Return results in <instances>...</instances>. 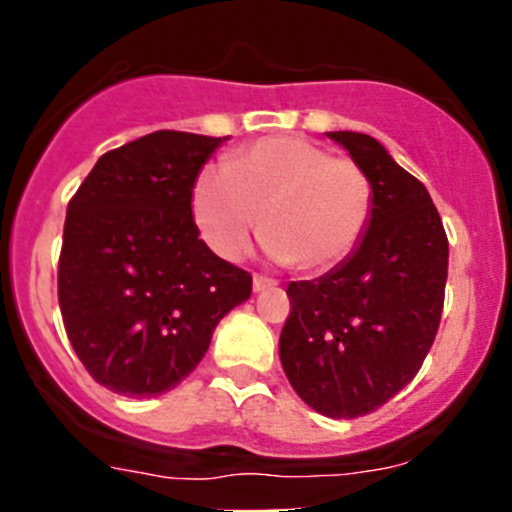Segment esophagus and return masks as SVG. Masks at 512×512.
<instances>
[{"label": "esophagus", "instance_id": "esophagus-1", "mask_svg": "<svg viewBox=\"0 0 512 512\" xmlns=\"http://www.w3.org/2000/svg\"><path fill=\"white\" fill-rule=\"evenodd\" d=\"M277 282L274 279H266V277H253V292H266V289H274Z\"/></svg>", "mask_w": 512, "mask_h": 512}]
</instances>
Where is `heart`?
I'll use <instances>...</instances> for the list:
<instances>
[{
    "mask_svg": "<svg viewBox=\"0 0 512 512\" xmlns=\"http://www.w3.org/2000/svg\"><path fill=\"white\" fill-rule=\"evenodd\" d=\"M192 215L207 246L235 261L261 233L274 261L307 274L336 269L364 241L372 184L364 171L297 135H269L194 176Z\"/></svg>",
    "mask_w": 512,
    "mask_h": 512,
    "instance_id": "obj_1",
    "label": "heart"
}]
</instances>
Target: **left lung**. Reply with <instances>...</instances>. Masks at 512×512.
<instances>
[{"mask_svg":"<svg viewBox=\"0 0 512 512\" xmlns=\"http://www.w3.org/2000/svg\"><path fill=\"white\" fill-rule=\"evenodd\" d=\"M372 184L364 241L336 269L289 282L279 359L302 402L325 418L374 413L418 374L433 346L449 241L431 194L372 135L325 133Z\"/></svg>","mask_w":512,"mask_h":512,"instance_id":"1","label":"left lung"}]
</instances>
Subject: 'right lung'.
I'll return each mask as SVG.
<instances>
[{
	"label": "right lung",
	"mask_w": 512,
	"mask_h": 512,
	"mask_svg": "<svg viewBox=\"0 0 512 512\" xmlns=\"http://www.w3.org/2000/svg\"><path fill=\"white\" fill-rule=\"evenodd\" d=\"M228 138L156 130L99 158L66 210L58 305L94 382L128 397L174 390L251 274L207 248L192 184Z\"/></svg>",
	"instance_id": "right-lung-1"
}]
</instances>
